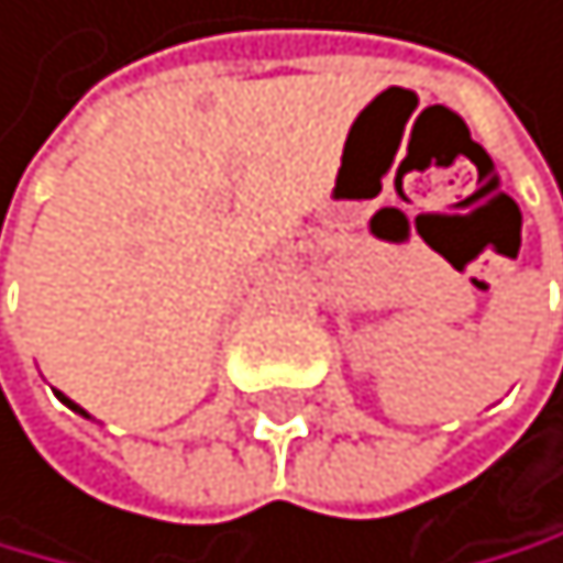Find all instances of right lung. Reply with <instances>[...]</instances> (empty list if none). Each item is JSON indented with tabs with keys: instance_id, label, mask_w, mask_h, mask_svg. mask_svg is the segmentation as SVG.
I'll use <instances>...</instances> for the list:
<instances>
[{
	"instance_id": "1",
	"label": "right lung",
	"mask_w": 563,
	"mask_h": 563,
	"mask_svg": "<svg viewBox=\"0 0 563 563\" xmlns=\"http://www.w3.org/2000/svg\"><path fill=\"white\" fill-rule=\"evenodd\" d=\"M56 395H60V391H56ZM60 402H64V406H70V409H75V413H81V417H89V413H85V409H81L78 402H70V398H67V395H60ZM89 420H92V417H89Z\"/></svg>"
}]
</instances>
